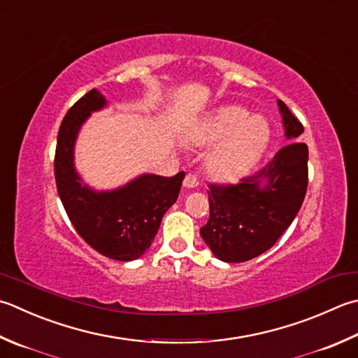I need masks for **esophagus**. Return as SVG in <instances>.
Returning <instances> with one entry per match:
<instances>
[{
  "label": "esophagus",
  "mask_w": 358,
  "mask_h": 358,
  "mask_svg": "<svg viewBox=\"0 0 358 358\" xmlns=\"http://www.w3.org/2000/svg\"><path fill=\"white\" fill-rule=\"evenodd\" d=\"M183 185L186 189H195V187H199V180L194 173H187L185 177Z\"/></svg>",
  "instance_id": "esophagus-1"
}]
</instances>
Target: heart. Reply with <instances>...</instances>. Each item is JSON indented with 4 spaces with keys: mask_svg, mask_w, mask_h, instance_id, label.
Masks as SVG:
<instances>
[{
    "mask_svg": "<svg viewBox=\"0 0 358 358\" xmlns=\"http://www.w3.org/2000/svg\"><path fill=\"white\" fill-rule=\"evenodd\" d=\"M206 138L223 141L208 159V169L217 178L231 180L247 172L262 155L270 139L267 119L237 105L220 108L206 127Z\"/></svg>",
    "mask_w": 358,
    "mask_h": 358,
    "instance_id": "obj_1",
    "label": "heart"
}]
</instances>
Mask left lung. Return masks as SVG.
<instances>
[{"mask_svg": "<svg viewBox=\"0 0 358 358\" xmlns=\"http://www.w3.org/2000/svg\"><path fill=\"white\" fill-rule=\"evenodd\" d=\"M285 138L270 163L237 185H209V220L203 241L223 262H245L265 253L292 225L307 191L309 149L298 139L304 127L278 101Z\"/></svg>", "mask_w": 358, "mask_h": 358, "instance_id": "8db88e82", "label": "left lung"}]
</instances>
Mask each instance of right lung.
Here are the masks:
<instances>
[{"label": "right lung", "instance_id": "1", "mask_svg": "<svg viewBox=\"0 0 358 358\" xmlns=\"http://www.w3.org/2000/svg\"><path fill=\"white\" fill-rule=\"evenodd\" d=\"M105 107L107 99L91 90L68 110L57 135L55 183L82 239L102 256L129 262L150 248L163 215L178 199L185 172L175 177L143 173L111 191H96L83 183L74 166L76 139L91 113Z\"/></svg>", "mask_w": 358, "mask_h": 358}]
</instances>
